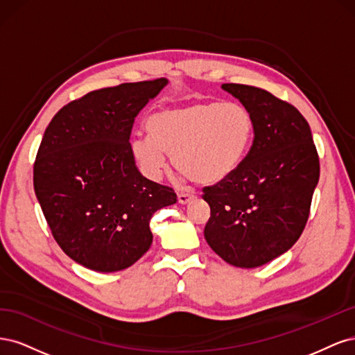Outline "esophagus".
Instances as JSON below:
<instances>
[{
	"mask_svg": "<svg viewBox=\"0 0 355 355\" xmlns=\"http://www.w3.org/2000/svg\"><path fill=\"white\" fill-rule=\"evenodd\" d=\"M194 198H196L194 196H192V194H185V192H180V194L178 196V201H179L180 204H188V202H191Z\"/></svg>",
	"mask_w": 355,
	"mask_h": 355,
	"instance_id": "esophagus-1",
	"label": "esophagus"
}]
</instances>
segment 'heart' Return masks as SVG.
<instances>
[{"label": "heart", "instance_id": "heart-1", "mask_svg": "<svg viewBox=\"0 0 355 355\" xmlns=\"http://www.w3.org/2000/svg\"><path fill=\"white\" fill-rule=\"evenodd\" d=\"M149 136H136L132 153L149 179L166 168L167 154L182 173L201 185H218L234 175L253 139V118L235 102H192L148 116Z\"/></svg>", "mask_w": 355, "mask_h": 355}]
</instances>
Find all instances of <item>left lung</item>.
I'll list each match as a JSON object with an SVG mask.
<instances>
[{
    "instance_id": "1",
    "label": "left lung",
    "mask_w": 355,
    "mask_h": 355,
    "mask_svg": "<svg viewBox=\"0 0 355 355\" xmlns=\"http://www.w3.org/2000/svg\"><path fill=\"white\" fill-rule=\"evenodd\" d=\"M253 118V144L234 175L202 189L210 206L204 239L225 262L256 268L286 253L302 234L320 178L309 124L263 89L222 84Z\"/></svg>"
}]
</instances>
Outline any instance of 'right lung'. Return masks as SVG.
Returning a JSON list of instances; mask_svg holds the SVG:
<instances>
[{
	"mask_svg": "<svg viewBox=\"0 0 355 355\" xmlns=\"http://www.w3.org/2000/svg\"><path fill=\"white\" fill-rule=\"evenodd\" d=\"M166 78L90 92L53 116L34 164V189L53 237L99 272L132 266L149 250L153 214L175 191L142 176L132 153L136 115Z\"/></svg>",
	"mask_w": 355,
	"mask_h": 355,
	"instance_id": "right-lung-1",
	"label": "right lung"
}]
</instances>
